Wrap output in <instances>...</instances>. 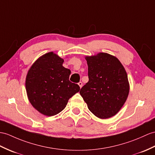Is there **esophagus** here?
Masks as SVG:
<instances>
[{
	"label": "esophagus",
	"instance_id": "34e87169",
	"mask_svg": "<svg viewBox=\"0 0 155 155\" xmlns=\"http://www.w3.org/2000/svg\"><path fill=\"white\" fill-rule=\"evenodd\" d=\"M78 85H79V86H80V88H81L82 87V86H83V84H82V82H79L78 83Z\"/></svg>",
	"mask_w": 155,
	"mask_h": 155
}]
</instances>
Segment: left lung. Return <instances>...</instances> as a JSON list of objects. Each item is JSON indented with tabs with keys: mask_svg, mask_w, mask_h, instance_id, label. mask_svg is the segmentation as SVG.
Segmentation results:
<instances>
[{
	"mask_svg": "<svg viewBox=\"0 0 155 155\" xmlns=\"http://www.w3.org/2000/svg\"><path fill=\"white\" fill-rule=\"evenodd\" d=\"M89 81L80 93L89 110L101 119L115 116L125 103L130 84L124 67L116 56L106 52L87 56Z\"/></svg>",
	"mask_w": 155,
	"mask_h": 155,
	"instance_id": "1",
	"label": "left lung"
}]
</instances>
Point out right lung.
<instances>
[{
	"mask_svg": "<svg viewBox=\"0 0 155 155\" xmlns=\"http://www.w3.org/2000/svg\"><path fill=\"white\" fill-rule=\"evenodd\" d=\"M64 59L49 52L37 59L25 78L28 100L41 114L52 116L66 107L68 101L80 91V86L69 80L71 71L62 66Z\"/></svg>",
	"mask_w": 155,
	"mask_h": 155,
	"instance_id": "obj_1",
	"label": "right lung"
}]
</instances>
